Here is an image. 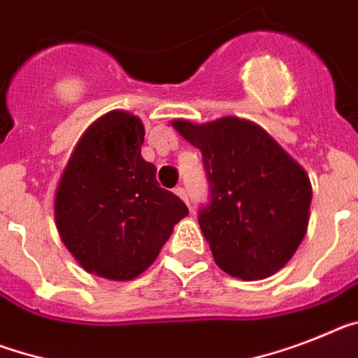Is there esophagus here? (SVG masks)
Returning a JSON list of instances; mask_svg holds the SVG:
<instances>
[{
  "instance_id": "obj_1",
  "label": "esophagus",
  "mask_w": 358,
  "mask_h": 358,
  "mask_svg": "<svg viewBox=\"0 0 358 358\" xmlns=\"http://www.w3.org/2000/svg\"><path fill=\"white\" fill-rule=\"evenodd\" d=\"M174 194H176V196H180V198H182V200H184L185 203H189L187 191H185L184 187H176V189H174Z\"/></svg>"
}]
</instances>
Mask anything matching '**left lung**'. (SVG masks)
<instances>
[{"label": "left lung", "mask_w": 358, "mask_h": 358, "mask_svg": "<svg viewBox=\"0 0 358 358\" xmlns=\"http://www.w3.org/2000/svg\"><path fill=\"white\" fill-rule=\"evenodd\" d=\"M171 123L202 151L211 202L198 224L216 266L242 280L280 271L308 231L313 189L304 167L266 129L238 116Z\"/></svg>", "instance_id": "left-lung-1"}]
</instances>
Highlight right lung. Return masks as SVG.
Returning a JSON list of instances; mask_svg holds the SVG:
<instances>
[{
    "label": "right lung",
    "mask_w": 358,
    "mask_h": 358,
    "mask_svg": "<svg viewBox=\"0 0 358 358\" xmlns=\"http://www.w3.org/2000/svg\"><path fill=\"white\" fill-rule=\"evenodd\" d=\"M143 136L142 120L127 110L100 116L78 140L54 194L62 242L87 273L107 280L142 275L189 215L142 158Z\"/></svg>",
    "instance_id": "add662e5"
}]
</instances>
